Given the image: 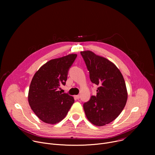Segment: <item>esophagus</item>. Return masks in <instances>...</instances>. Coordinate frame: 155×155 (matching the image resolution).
I'll return each mask as SVG.
<instances>
[{
    "label": "esophagus",
    "mask_w": 155,
    "mask_h": 155,
    "mask_svg": "<svg viewBox=\"0 0 155 155\" xmlns=\"http://www.w3.org/2000/svg\"><path fill=\"white\" fill-rule=\"evenodd\" d=\"M80 97V95H76V96H75V98H76L77 99H79Z\"/></svg>",
    "instance_id": "esophagus-1"
}]
</instances>
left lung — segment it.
<instances>
[{
	"label": "left lung",
	"instance_id": "8db88e82",
	"mask_svg": "<svg viewBox=\"0 0 155 155\" xmlns=\"http://www.w3.org/2000/svg\"><path fill=\"white\" fill-rule=\"evenodd\" d=\"M90 72L92 83L99 85L97 95L83 104L87 120L102 126L115 120L127 102V91L120 71L108 59L91 51L80 52Z\"/></svg>",
	"mask_w": 155,
	"mask_h": 155
}]
</instances>
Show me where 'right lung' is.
<instances>
[{
	"label": "right lung",
	"instance_id": "add662e5",
	"mask_svg": "<svg viewBox=\"0 0 155 155\" xmlns=\"http://www.w3.org/2000/svg\"><path fill=\"white\" fill-rule=\"evenodd\" d=\"M77 54L51 59L35 72L31 82L28 101L37 117L44 123L56 124L67 115L74 102L72 96L59 91L65 85L68 71Z\"/></svg>",
	"mask_w": 155,
	"mask_h": 155
}]
</instances>
